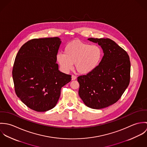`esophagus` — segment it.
Listing matches in <instances>:
<instances>
[{"label":"esophagus","mask_w":147,"mask_h":147,"mask_svg":"<svg viewBox=\"0 0 147 147\" xmlns=\"http://www.w3.org/2000/svg\"><path fill=\"white\" fill-rule=\"evenodd\" d=\"M76 78H77V77L76 76H75V75H72V76H71L72 80H75L76 79Z\"/></svg>","instance_id":"1"}]
</instances>
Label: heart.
Returning a JSON list of instances; mask_svg holds the SVG:
<instances>
[{"label":"heart","mask_w":147,"mask_h":147,"mask_svg":"<svg viewBox=\"0 0 147 147\" xmlns=\"http://www.w3.org/2000/svg\"><path fill=\"white\" fill-rule=\"evenodd\" d=\"M102 57L101 49L97 45L75 40L68 43L64 48V53H59L57 61L64 72L73 68L81 74H88L93 72L99 65Z\"/></svg>","instance_id":"heart-1"}]
</instances>
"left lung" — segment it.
Here are the masks:
<instances>
[{
	"mask_svg": "<svg viewBox=\"0 0 147 147\" xmlns=\"http://www.w3.org/2000/svg\"><path fill=\"white\" fill-rule=\"evenodd\" d=\"M101 47L104 56L92 72L78 78L79 94L85 105L101 109L117 102L128 87L131 63L126 51L109 38H89Z\"/></svg>",
	"mask_w": 147,
	"mask_h": 147,
	"instance_id": "1",
	"label": "left lung"
}]
</instances>
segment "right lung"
Returning <instances> with one entry per match:
<instances>
[{
  "label": "right lung",
  "mask_w": 147,
  "mask_h": 147,
  "mask_svg": "<svg viewBox=\"0 0 147 147\" xmlns=\"http://www.w3.org/2000/svg\"><path fill=\"white\" fill-rule=\"evenodd\" d=\"M61 42L58 37L33 39L21 46L16 57L12 70L16 94L34 111L54 107L62 87L71 80L56 63Z\"/></svg>",
  "instance_id": "add662e5"
}]
</instances>
